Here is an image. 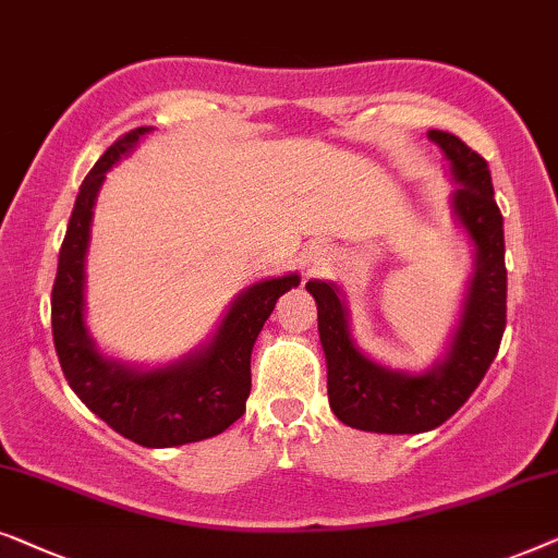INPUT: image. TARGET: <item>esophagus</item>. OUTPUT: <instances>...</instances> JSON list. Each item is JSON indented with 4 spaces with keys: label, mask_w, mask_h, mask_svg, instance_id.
<instances>
[{
    "label": "esophagus",
    "mask_w": 558,
    "mask_h": 558,
    "mask_svg": "<svg viewBox=\"0 0 558 558\" xmlns=\"http://www.w3.org/2000/svg\"><path fill=\"white\" fill-rule=\"evenodd\" d=\"M320 265H326V250H320V253H313V257H311V270L320 268Z\"/></svg>",
    "instance_id": "obj_1"
}]
</instances>
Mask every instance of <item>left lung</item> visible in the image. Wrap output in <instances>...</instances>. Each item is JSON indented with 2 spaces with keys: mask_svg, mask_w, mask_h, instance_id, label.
<instances>
[{
  "mask_svg": "<svg viewBox=\"0 0 558 558\" xmlns=\"http://www.w3.org/2000/svg\"><path fill=\"white\" fill-rule=\"evenodd\" d=\"M429 138L450 161L458 192L452 209L475 242V272L450 354L427 374L389 372L368 361L349 333L347 308L331 282L311 280L316 298L318 333L328 364V402L343 425L366 433L417 435L452 417L483 381L506 331V242L504 215L493 199L488 161L447 131Z\"/></svg>",
  "mask_w": 558,
  "mask_h": 558,
  "instance_id": "8db88e82",
  "label": "left lung"
}]
</instances>
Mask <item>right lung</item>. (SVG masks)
I'll return each mask as SVG.
<instances>
[{
    "mask_svg": "<svg viewBox=\"0 0 558 558\" xmlns=\"http://www.w3.org/2000/svg\"><path fill=\"white\" fill-rule=\"evenodd\" d=\"M148 129H133L116 141L83 179L52 286V341L62 374L81 402L108 427L144 447H174L225 433L245 414L250 397V354L278 298L301 278L286 276L247 288L199 354L156 372H133L93 349L83 324V265L90 238L93 204L106 171L131 151Z\"/></svg>",
    "mask_w": 558,
    "mask_h": 558,
    "instance_id": "add662e5",
    "label": "right lung"
}]
</instances>
